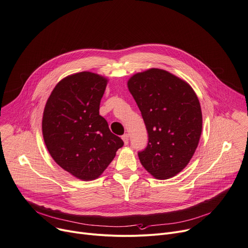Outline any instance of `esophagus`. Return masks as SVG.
<instances>
[{
	"label": "esophagus",
	"mask_w": 248,
	"mask_h": 248,
	"mask_svg": "<svg viewBox=\"0 0 248 248\" xmlns=\"http://www.w3.org/2000/svg\"><path fill=\"white\" fill-rule=\"evenodd\" d=\"M122 140H123L125 145H128V143H129V135L128 134H124L122 136Z\"/></svg>",
	"instance_id": "obj_1"
}]
</instances>
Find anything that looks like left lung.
I'll list each match as a JSON object with an SVG mask.
<instances>
[{
  "label": "left lung",
  "instance_id": "left-lung-1",
  "mask_svg": "<svg viewBox=\"0 0 248 248\" xmlns=\"http://www.w3.org/2000/svg\"><path fill=\"white\" fill-rule=\"evenodd\" d=\"M128 89L148 131V145L138 153L154 177L168 179L193 156L202 132L199 99L186 81L160 69L134 75Z\"/></svg>",
  "mask_w": 248,
  "mask_h": 248
}]
</instances>
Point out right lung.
<instances>
[{
  "mask_svg": "<svg viewBox=\"0 0 248 248\" xmlns=\"http://www.w3.org/2000/svg\"><path fill=\"white\" fill-rule=\"evenodd\" d=\"M106 85V78L90 72L69 76L55 87L44 108L42 133L49 154L82 180L97 178L124 145L99 115Z\"/></svg>",
  "mask_w": 248,
  "mask_h": 248,
  "instance_id": "1",
  "label": "right lung"
}]
</instances>
